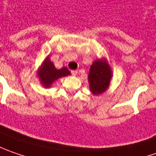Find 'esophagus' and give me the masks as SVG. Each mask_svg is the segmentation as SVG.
Segmentation results:
<instances>
[{
    "label": "esophagus",
    "instance_id": "1",
    "mask_svg": "<svg viewBox=\"0 0 156 156\" xmlns=\"http://www.w3.org/2000/svg\"><path fill=\"white\" fill-rule=\"evenodd\" d=\"M71 74L72 76H76L78 74V71H71Z\"/></svg>",
    "mask_w": 156,
    "mask_h": 156
}]
</instances>
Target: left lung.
<instances>
[{
  "instance_id": "1",
  "label": "left lung",
  "mask_w": 156,
  "mask_h": 156,
  "mask_svg": "<svg viewBox=\"0 0 156 156\" xmlns=\"http://www.w3.org/2000/svg\"><path fill=\"white\" fill-rule=\"evenodd\" d=\"M112 70L105 59H97L91 65L88 75L90 90L94 95L105 92L110 85Z\"/></svg>"
}]
</instances>
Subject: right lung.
<instances>
[{
  "mask_svg": "<svg viewBox=\"0 0 156 156\" xmlns=\"http://www.w3.org/2000/svg\"><path fill=\"white\" fill-rule=\"evenodd\" d=\"M70 74L71 72L66 67H63L62 69L58 70L54 66V64L51 62L49 57L44 59L40 69L37 71V76L39 77L40 82L45 88L51 87V85L58 78L65 77Z\"/></svg>",
  "mask_w": 156,
  "mask_h": 156,
  "instance_id": "obj_1",
  "label": "right lung"
}]
</instances>
